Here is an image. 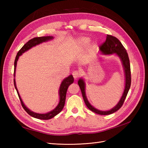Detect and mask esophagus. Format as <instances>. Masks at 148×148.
I'll return each instance as SVG.
<instances>
[{"label":"esophagus","instance_id":"obj_1","mask_svg":"<svg viewBox=\"0 0 148 148\" xmlns=\"http://www.w3.org/2000/svg\"><path fill=\"white\" fill-rule=\"evenodd\" d=\"M81 73L79 71H74L73 72H72V76H73L74 78L75 79H77L78 77L80 76Z\"/></svg>","mask_w":148,"mask_h":148}]
</instances>
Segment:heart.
Instances as JSON below:
<instances>
[{"label": "heart", "instance_id": "1", "mask_svg": "<svg viewBox=\"0 0 148 148\" xmlns=\"http://www.w3.org/2000/svg\"><path fill=\"white\" fill-rule=\"evenodd\" d=\"M90 42V40L89 38L86 37H80L77 39L76 41V45L77 46L81 49H85L86 47L89 45Z\"/></svg>", "mask_w": 148, "mask_h": 148}]
</instances>
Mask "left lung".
<instances>
[{
	"mask_svg": "<svg viewBox=\"0 0 148 148\" xmlns=\"http://www.w3.org/2000/svg\"><path fill=\"white\" fill-rule=\"evenodd\" d=\"M99 48L100 51L104 55H111L113 54V53H115L116 55H117L119 56L122 62V64L123 66L125 75V86L123 93V95L120 100H119L118 104L116 105L114 108H113L111 110H109V111H100V110H98L95 109V108H93V107L90 104L85 94V83H84V80L83 79H80L78 81L77 83L79 86L81 93H82V95L83 97L84 103H85V104L86 105L87 108L92 111L97 113V114H99L100 115H108L112 114V113L115 112L116 111H117L118 109H120L121 107L123 104L125 99H126L131 85L130 65L129 58H128V55L126 49L124 48V46L122 45L121 42L119 41L116 37L111 35H107L106 41L102 43V45L100 46Z\"/></svg>",
	"mask_w": 148,
	"mask_h": 148,
	"instance_id": "8db88e82",
	"label": "left lung"
}]
</instances>
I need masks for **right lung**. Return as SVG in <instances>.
I'll return each mask as SVG.
<instances>
[{
	"mask_svg": "<svg viewBox=\"0 0 148 148\" xmlns=\"http://www.w3.org/2000/svg\"><path fill=\"white\" fill-rule=\"evenodd\" d=\"M53 38L51 36H45V37H34V38L29 40L25 45H24V46L22 47V48L20 49L17 53V55L16 56L15 58V60H14V76H15V71H16V64H17V61L19 58V56L23 54V53L25 51H28V50L30 49L31 48L37 45H39V44L42 43L43 42H46L48 41L49 40H51ZM74 82V77L72 76V75H70V76H68L67 77L65 78V79L62 81V82L61 83L60 87L59 89V95H60V101L58 106L56 107V108L52 110L51 111H50L48 113H46V114H39V113H36V112H34L33 111H30V109H28L27 107L25 106L23 103V101L21 99V97L20 96V94H19L18 92V89L16 88V82H15V79H14V87L15 89L16 90V92L18 93V95L19 97V99H20L21 106L23 107V108L25 109L28 114L30 115L32 117L37 118V119H49L52 118L54 117L56 115H57L59 112H60L62 111V110L63 109L65 105V98H66V93H67V91L68 89V87L69 86L70 84L72 83H73Z\"/></svg>",
	"mask_w": 148,
	"mask_h": 148,
	"instance_id": "add662e5",
	"label": "right lung"
}]
</instances>
